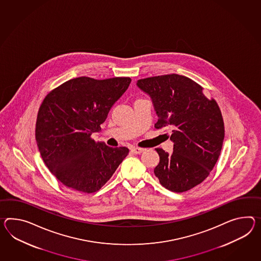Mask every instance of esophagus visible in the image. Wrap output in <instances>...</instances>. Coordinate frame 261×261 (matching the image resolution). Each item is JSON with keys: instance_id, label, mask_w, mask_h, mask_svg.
Instances as JSON below:
<instances>
[{"instance_id": "34e87169", "label": "esophagus", "mask_w": 261, "mask_h": 261, "mask_svg": "<svg viewBox=\"0 0 261 261\" xmlns=\"http://www.w3.org/2000/svg\"><path fill=\"white\" fill-rule=\"evenodd\" d=\"M131 151H132L134 153H141L142 152H144V149H143V148H139V147H133V148L131 149Z\"/></svg>"}]
</instances>
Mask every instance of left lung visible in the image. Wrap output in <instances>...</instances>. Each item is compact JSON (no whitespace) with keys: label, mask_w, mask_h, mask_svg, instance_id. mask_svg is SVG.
Segmentation results:
<instances>
[{"label":"left lung","mask_w":261,"mask_h":261,"mask_svg":"<svg viewBox=\"0 0 261 261\" xmlns=\"http://www.w3.org/2000/svg\"><path fill=\"white\" fill-rule=\"evenodd\" d=\"M138 87L153 101L159 117L156 129L170 127L172 154L161 148L153 170L169 191L184 192L201 184L216 164L223 147L224 123L216 101L191 78L175 73L148 77Z\"/></svg>","instance_id":"obj_1"}]
</instances>
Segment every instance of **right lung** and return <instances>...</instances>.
Listing matches in <instances>:
<instances>
[{
    "label": "right lung",
    "mask_w": 261,
    "mask_h": 261,
    "mask_svg": "<svg viewBox=\"0 0 261 261\" xmlns=\"http://www.w3.org/2000/svg\"><path fill=\"white\" fill-rule=\"evenodd\" d=\"M131 83L129 77L97 80L81 76L53 89L38 109L36 140L50 172L66 187L99 191L126 158V147L95 141L110 108Z\"/></svg>",
    "instance_id": "right-lung-1"
}]
</instances>
